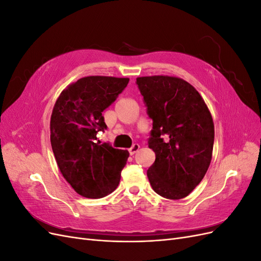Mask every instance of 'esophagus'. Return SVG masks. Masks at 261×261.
<instances>
[{
    "label": "esophagus",
    "instance_id": "obj_1",
    "mask_svg": "<svg viewBox=\"0 0 261 261\" xmlns=\"http://www.w3.org/2000/svg\"><path fill=\"white\" fill-rule=\"evenodd\" d=\"M139 145L138 144H134L129 149H128V151H129V154L130 155H133V154H135L138 150H139Z\"/></svg>",
    "mask_w": 261,
    "mask_h": 261
}]
</instances>
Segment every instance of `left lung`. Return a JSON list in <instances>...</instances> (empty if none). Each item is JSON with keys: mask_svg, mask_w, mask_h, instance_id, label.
Returning <instances> with one entry per match:
<instances>
[{"mask_svg": "<svg viewBox=\"0 0 261 261\" xmlns=\"http://www.w3.org/2000/svg\"><path fill=\"white\" fill-rule=\"evenodd\" d=\"M152 120L149 148L155 153L147 171L150 185L164 198L181 199L198 185L211 162L215 125L194 87L178 77H138Z\"/></svg>", "mask_w": 261, "mask_h": 261, "instance_id": "left-lung-1", "label": "left lung"}]
</instances>
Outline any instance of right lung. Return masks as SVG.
Returning a JSON list of instances; mask_svg holds the SVG:
<instances>
[{"instance_id": "add662e5", "label": "right lung", "mask_w": 261, "mask_h": 261, "mask_svg": "<svg viewBox=\"0 0 261 261\" xmlns=\"http://www.w3.org/2000/svg\"><path fill=\"white\" fill-rule=\"evenodd\" d=\"M128 82L129 78L83 77L63 90L54 105L50 139L55 160L67 183L86 198H102L120 183L129 153L101 144L97 134L107 129L102 112Z\"/></svg>"}]
</instances>
